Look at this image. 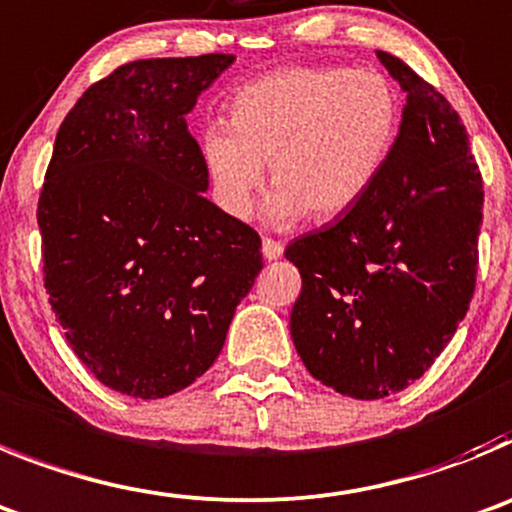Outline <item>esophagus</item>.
<instances>
[{
    "mask_svg": "<svg viewBox=\"0 0 512 512\" xmlns=\"http://www.w3.org/2000/svg\"><path fill=\"white\" fill-rule=\"evenodd\" d=\"M261 253H264V259L269 261L279 259L281 253H284V243L274 241V238H264V243H261Z\"/></svg>",
    "mask_w": 512,
    "mask_h": 512,
    "instance_id": "1",
    "label": "esophagus"
}]
</instances>
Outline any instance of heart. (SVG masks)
<instances>
[{
    "label": "heart",
    "instance_id": "1",
    "mask_svg": "<svg viewBox=\"0 0 512 512\" xmlns=\"http://www.w3.org/2000/svg\"><path fill=\"white\" fill-rule=\"evenodd\" d=\"M401 121V93L375 70L294 65L261 75L231 98V126L203 131L215 200L248 218L269 162L271 223L340 218L381 177Z\"/></svg>",
    "mask_w": 512,
    "mask_h": 512
}]
</instances>
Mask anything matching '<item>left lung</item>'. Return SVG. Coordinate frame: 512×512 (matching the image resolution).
<instances>
[{"mask_svg":"<svg viewBox=\"0 0 512 512\" xmlns=\"http://www.w3.org/2000/svg\"><path fill=\"white\" fill-rule=\"evenodd\" d=\"M406 91L401 134L370 192L287 246L302 274L292 340L309 373L375 401L431 368L470 309L482 175L452 103L414 68L378 53Z\"/></svg>","mask_w":512,"mask_h":512,"instance_id":"left-lung-1","label":"left lung"}]
</instances>
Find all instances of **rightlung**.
Listing matches in <instances>:
<instances>
[{
  "label": "right lung",
  "instance_id": "add662e5",
  "mask_svg": "<svg viewBox=\"0 0 512 512\" xmlns=\"http://www.w3.org/2000/svg\"><path fill=\"white\" fill-rule=\"evenodd\" d=\"M233 55L119 65L68 111L37 203L55 320L103 386L164 398L215 363L261 238L205 198L187 129Z\"/></svg>",
  "mask_w": 512,
  "mask_h": 512
}]
</instances>
